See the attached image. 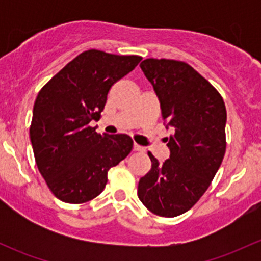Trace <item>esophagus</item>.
<instances>
[{
    "label": "esophagus",
    "mask_w": 261,
    "mask_h": 261,
    "mask_svg": "<svg viewBox=\"0 0 261 261\" xmlns=\"http://www.w3.org/2000/svg\"><path fill=\"white\" fill-rule=\"evenodd\" d=\"M134 151H140V152H144L145 151V147L141 146V145H138V144H134Z\"/></svg>",
    "instance_id": "esophagus-1"
}]
</instances>
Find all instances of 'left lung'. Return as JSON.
Returning <instances> with one entry per match:
<instances>
[{"label": "left lung", "instance_id": "left-lung-1", "mask_svg": "<svg viewBox=\"0 0 261 261\" xmlns=\"http://www.w3.org/2000/svg\"><path fill=\"white\" fill-rule=\"evenodd\" d=\"M152 84L165 126L169 159L147 152L151 169L139 181L138 196L150 212L175 217L203 196L226 151V107L217 89L189 64L172 59H145L140 64Z\"/></svg>", "mask_w": 261, "mask_h": 261}]
</instances>
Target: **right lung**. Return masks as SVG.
Segmentation results:
<instances>
[{"label": "right lung", "mask_w": 261, "mask_h": 261, "mask_svg": "<svg viewBox=\"0 0 261 261\" xmlns=\"http://www.w3.org/2000/svg\"><path fill=\"white\" fill-rule=\"evenodd\" d=\"M140 60L138 55L87 50L39 92L30 140L39 172L60 201L78 204L98 196L109 170L133 150L130 136L101 135L89 122L99 120L111 87Z\"/></svg>", "instance_id": "1"}]
</instances>
